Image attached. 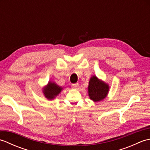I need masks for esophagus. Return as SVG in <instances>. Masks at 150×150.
<instances>
[{
	"mask_svg": "<svg viewBox=\"0 0 150 150\" xmlns=\"http://www.w3.org/2000/svg\"><path fill=\"white\" fill-rule=\"evenodd\" d=\"M71 87L73 89H77L79 87V84L78 83H76V84H73L71 85Z\"/></svg>",
	"mask_w": 150,
	"mask_h": 150,
	"instance_id": "esophagus-1",
	"label": "esophagus"
}]
</instances>
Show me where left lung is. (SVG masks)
<instances>
[{"instance_id": "1", "label": "left lung", "mask_w": 150, "mask_h": 150, "mask_svg": "<svg viewBox=\"0 0 150 150\" xmlns=\"http://www.w3.org/2000/svg\"><path fill=\"white\" fill-rule=\"evenodd\" d=\"M88 96L93 102H100L107 97L110 91V86L98 79L96 75L90 78L88 85Z\"/></svg>"}]
</instances>
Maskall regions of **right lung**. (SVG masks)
Returning <instances> with one entry per match:
<instances>
[{
  "mask_svg": "<svg viewBox=\"0 0 150 150\" xmlns=\"http://www.w3.org/2000/svg\"><path fill=\"white\" fill-rule=\"evenodd\" d=\"M62 90L63 88L57 84L55 82L49 81L47 85L42 88V93L47 100H52L55 99Z\"/></svg>",
  "mask_w": 150,
  "mask_h": 150,
  "instance_id": "right-lung-1",
  "label": "right lung"
}]
</instances>
